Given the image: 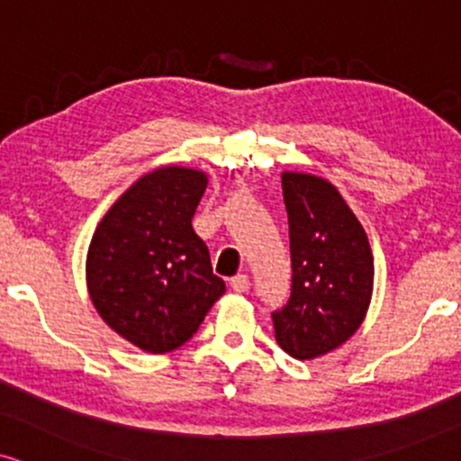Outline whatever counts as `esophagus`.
I'll list each match as a JSON object with an SVG mask.
<instances>
[{
    "instance_id": "obj_1",
    "label": "esophagus",
    "mask_w": 461,
    "mask_h": 461,
    "mask_svg": "<svg viewBox=\"0 0 461 461\" xmlns=\"http://www.w3.org/2000/svg\"><path fill=\"white\" fill-rule=\"evenodd\" d=\"M230 285H231V290L234 292H247L249 290V276L247 275H236L234 279L230 281Z\"/></svg>"
}]
</instances>
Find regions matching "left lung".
<instances>
[{"mask_svg": "<svg viewBox=\"0 0 461 461\" xmlns=\"http://www.w3.org/2000/svg\"><path fill=\"white\" fill-rule=\"evenodd\" d=\"M290 225L292 296L273 313L281 350L298 360L346 343L367 315L374 255L363 225L324 177L281 174Z\"/></svg>", "mask_w": 461, "mask_h": 461, "instance_id": "8db88e82", "label": "left lung"}]
</instances>
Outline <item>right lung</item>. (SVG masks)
Wrapping results in <instances>:
<instances>
[{"label": "right lung", "instance_id": "obj_1", "mask_svg": "<svg viewBox=\"0 0 461 461\" xmlns=\"http://www.w3.org/2000/svg\"><path fill=\"white\" fill-rule=\"evenodd\" d=\"M206 186L202 169L149 171L122 193L92 236L86 284L94 309L143 352L186 343L225 292L191 223Z\"/></svg>", "mask_w": 461, "mask_h": 461}]
</instances>
